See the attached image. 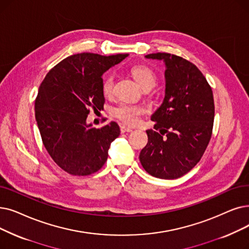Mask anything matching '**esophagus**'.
Instances as JSON below:
<instances>
[{
	"instance_id": "34e87169",
	"label": "esophagus",
	"mask_w": 249,
	"mask_h": 249,
	"mask_svg": "<svg viewBox=\"0 0 249 249\" xmlns=\"http://www.w3.org/2000/svg\"><path fill=\"white\" fill-rule=\"evenodd\" d=\"M120 131H121V133L131 132V131H132V129H131V128H129V127H126V126H124V125H122V126H120Z\"/></svg>"
}]
</instances>
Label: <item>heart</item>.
I'll return each mask as SVG.
<instances>
[{"mask_svg":"<svg viewBox=\"0 0 249 249\" xmlns=\"http://www.w3.org/2000/svg\"><path fill=\"white\" fill-rule=\"evenodd\" d=\"M131 73L136 81L142 86H154L156 84V74L149 67L144 65H136L131 68ZM115 75L114 73L106 74L102 81V91L106 96H110L114 92ZM145 109L142 106L133 104H120L112 110V115L127 125H135L138 123L139 118L144 115Z\"/></svg>","mask_w":249,"mask_h":249,"instance_id":"1","label":"heart"}]
</instances>
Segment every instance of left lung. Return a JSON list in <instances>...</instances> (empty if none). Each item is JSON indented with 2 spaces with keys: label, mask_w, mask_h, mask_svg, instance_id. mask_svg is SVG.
Here are the masks:
<instances>
[{
  "label": "left lung",
  "mask_w": 249,
  "mask_h": 249,
  "mask_svg": "<svg viewBox=\"0 0 249 249\" xmlns=\"http://www.w3.org/2000/svg\"><path fill=\"white\" fill-rule=\"evenodd\" d=\"M166 65L163 104L151 116L155 130H146L148 142L139 155L151 176L177 179L200 160L210 142L214 117L213 90L191 62L168 53L146 55Z\"/></svg>",
  "instance_id": "left-lung-1"
}]
</instances>
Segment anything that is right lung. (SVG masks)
Listing matches in <instances>:
<instances>
[{"mask_svg":"<svg viewBox=\"0 0 249 249\" xmlns=\"http://www.w3.org/2000/svg\"><path fill=\"white\" fill-rule=\"evenodd\" d=\"M127 56L72 55L52 68L39 86L35 110L42 143L53 161L71 175L98 172L111 143L120 135L116 122L96 129L86 124V118L91 110L104 107V72Z\"/></svg>","mask_w":249,"mask_h":249,"instance_id":"1","label":"right lung"}]
</instances>
